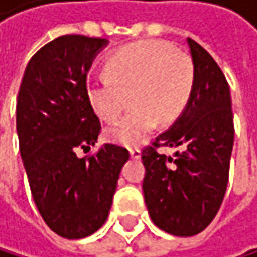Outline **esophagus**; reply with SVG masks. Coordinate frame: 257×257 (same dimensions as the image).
<instances>
[{
	"label": "esophagus",
	"instance_id": "obj_1",
	"mask_svg": "<svg viewBox=\"0 0 257 257\" xmlns=\"http://www.w3.org/2000/svg\"><path fill=\"white\" fill-rule=\"evenodd\" d=\"M130 154H131V159H136V160L142 157V151L139 150V148H131Z\"/></svg>",
	"mask_w": 257,
	"mask_h": 257
}]
</instances>
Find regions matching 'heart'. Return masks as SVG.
Here are the masks:
<instances>
[{"instance_id":"obj_1","label":"heart","mask_w":257,"mask_h":257,"mask_svg":"<svg viewBox=\"0 0 257 257\" xmlns=\"http://www.w3.org/2000/svg\"><path fill=\"white\" fill-rule=\"evenodd\" d=\"M107 77L91 78L86 97L92 111L103 120H114L131 94L134 109L106 127L111 142L137 146L156 123H171L188 101L194 66L191 58L160 41H139L115 51L104 64Z\"/></svg>"}]
</instances>
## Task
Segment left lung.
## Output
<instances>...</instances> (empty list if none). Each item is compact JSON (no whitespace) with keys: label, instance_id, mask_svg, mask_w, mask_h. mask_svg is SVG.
Segmentation results:
<instances>
[{"label":"left lung","instance_id":"left-lung-1","mask_svg":"<svg viewBox=\"0 0 257 257\" xmlns=\"http://www.w3.org/2000/svg\"><path fill=\"white\" fill-rule=\"evenodd\" d=\"M194 66L193 91L180 117L142 153L143 196L160 230L188 237L216 217L228 185L234 142L230 86L213 57L186 38ZM184 148L175 157L155 148Z\"/></svg>","mask_w":257,"mask_h":257}]
</instances>
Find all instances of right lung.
Masks as SVG:
<instances>
[{
	"label": "right lung",
	"instance_id": "obj_1",
	"mask_svg": "<svg viewBox=\"0 0 257 257\" xmlns=\"http://www.w3.org/2000/svg\"><path fill=\"white\" fill-rule=\"evenodd\" d=\"M106 38L63 35L27 63L17 100V133L24 170L46 225L66 239L95 233L109 214L117 180L130 159L112 143L91 157L100 120L86 97V77Z\"/></svg>",
	"mask_w": 257,
	"mask_h": 257
}]
</instances>
